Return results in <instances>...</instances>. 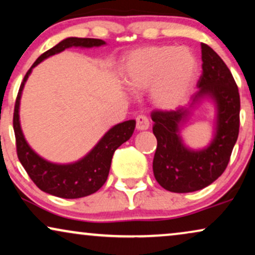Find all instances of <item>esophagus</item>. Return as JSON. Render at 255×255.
<instances>
[{"mask_svg":"<svg viewBox=\"0 0 255 255\" xmlns=\"http://www.w3.org/2000/svg\"><path fill=\"white\" fill-rule=\"evenodd\" d=\"M149 128V120L146 115H138L136 118V129L137 130H146Z\"/></svg>","mask_w":255,"mask_h":255,"instance_id":"esophagus-1","label":"esophagus"}]
</instances>
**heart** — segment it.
<instances>
[{"mask_svg":"<svg viewBox=\"0 0 255 255\" xmlns=\"http://www.w3.org/2000/svg\"><path fill=\"white\" fill-rule=\"evenodd\" d=\"M198 69V60L187 48L149 46L126 56L124 80L134 93L149 89L150 101L155 107L173 111L188 99Z\"/></svg>","mask_w":255,"mask_h":255,"instance_id":"obj_1","label":"heart"}]
</instances>
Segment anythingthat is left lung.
Returning a JSON list of instances; mask_svg holds the SVG:
<instances>
[{"label":"left lung","mask_w":255,"mask_h":255,"mask_svg":"<svg viewBox=\"0 0 255 255\" xmlns=\"http://www.w3.org/2000/svg\"><path fill=\"white\" fill-rule=\"evenodd\" d=\"M202 75L199 90L192 104L204 96L213 99L217 106V128L207 148L192 150L182 143L180 127L189 115V109L154 111L153 133L157 147L153 172L159 185L173 193H189L205 188L225 172L239 135L240 95L231 70L211 47L201 43Z\"/></svg>","instance_id":"8db88e82"}]
</instances>
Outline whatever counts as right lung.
<instances>
[{"label":"right lung","instance_id":"right-lung-1","mask_svg":"<svg viewBox=\"0 0 255 255\" xmlns=\"http://www.w3.org/2000/svg\"><path fill=\"white\" fill-rule=\"evenodd\" d=\"M104 44H106V42L99 38L68 37L61 41L59 44L47 50L35 61L30 69L25 74L18 89L14 108V119H12L17 156L25 172L28 173L29 178L33 180V182L41 191L48 194L64 199H79L98 192L108 178L114 151L122 143L129 140V137L133 135L135 120L125 121L111 128L102 136L98 144L85 157L76 162L68 163V165H57V163L49 162L38 156L29 147L22 133L18 109H20V100L24 83L34 67H36L47 57L59 54L70 47L92 48L104 46Z\"/></svg>","mask_w":255,"mask_h":255}]
</instances>
